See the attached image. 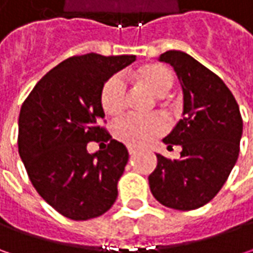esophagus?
Here are the masks:
<instances>
[{
  "label": "esophagus",
  "instance_id": "34e87169",
  "mask_svg": "<svg viewBox=\"0 0 253 253\" xmlns=\"http://www.w3.org/2000/svg\"><path fill=\"white\" fill-rule=\"evenodd\" d=\"M128 152H129V156H135V155H136V149H133V148H128Z\"/></svg>",
  "mask_w": 253,
  "mask_h": 253
}]
</instances>
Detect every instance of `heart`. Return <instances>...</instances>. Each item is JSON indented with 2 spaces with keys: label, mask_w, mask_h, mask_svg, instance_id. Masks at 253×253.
<instances>
[{
  "label": "heart",
  "mask_w": 253,
  "mask_h": 253,
  "mask_svg": "<svg viewBox=\"0 0 253 253\" xmlns=\"http://www.w3.org/2000/svg\"><path fill=\"white\" fill-rule=\"evenodd\" d=\"M133 77L158 97H165L174 85V76L163 64H145L133 72ZM126 102V85L121 76H111L101 90V107L108 115H118ZM166 131V122L158 115H125L112 124V133L131 148H142Z\"/></svg>",
  "instance_id": "b5f03b06"
}]
</instances>
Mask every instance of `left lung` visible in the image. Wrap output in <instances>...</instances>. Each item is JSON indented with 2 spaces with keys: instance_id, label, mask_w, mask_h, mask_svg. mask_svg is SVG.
Masks as SVG:
<instances>
[{
  "instance_id": "left-lung-1",
  "label": "left lung",
  "mask_w": 253,
  "mask_h": 253,
  "mask_svg": "<svg viewBox=\"0 0 253 253\" xmlns=\"http://www.w3.org/2000/svg\"><path fill=\"white\" fill-rule=\"evenodd\" d=\"M159 60L174 69L183 90V120L163 139L168 148L180 145L181 152L179 161L156 155L149 187L169 209L196 210L217 196L235 166L242 118L228 87L194 57L169 50Z\"/></svg>"
}]
</instances>
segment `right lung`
<instances>
[{
  "label": "right lung",
  "instance_id": "1",
  "mask_svg": "<svg viewBox=\"0 0 253 253\" xmlns=\"http://www.w3.org/2000/svg\"><path fill=\"white\" fill-rule=\"evenodd\" d=\"M133 54L73 56L38 82L18 120V151L41 197L74 221L102 215L118 196L128 149L100 126L101 90L112 74L135 62ZM108 141L90 154L88 141Z\"/></svg>",
  "mask_w": 253,
  "mask_h": 253
}]
</instances>
